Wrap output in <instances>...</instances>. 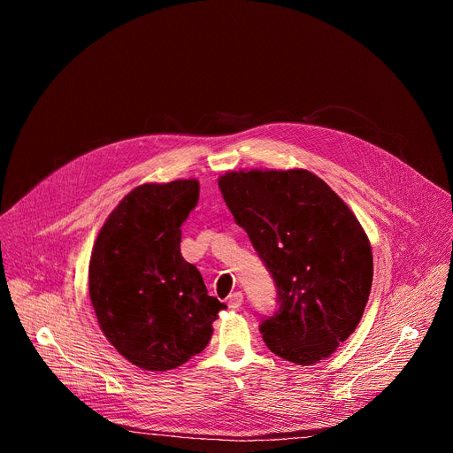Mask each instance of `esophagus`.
I'll return each mask as SVG.
<instances>
[{"label": "esophagus", "mask_w": 453, "mask_h": 453, "mask_svg": "<svg viewBox=\"0 0 453 453\" xmlns=\"http://www.w3.org/2000/svg\"><path fill=\"white\" fill-rule=\"evenodd\" d=\"M242 303H243V294H242V292H233V294L227 297L229 308H240Z\"/></svg>", "instance_id": "esophagus-1"}]
</instances>
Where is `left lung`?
Listing matches in <instances>:
<instances>
[{"label":"left lung","instance_id":"8db88e82","mask_svg":"<svg viewBox=\"0 0 453 453\" xmlns=\"http://www.w3.org/2000/svg\"><path fill=\"white\" fill-rule=\"evenodd\" d=\"M219 186L276 283L278 310L260 325L267 348L297 365L328 358L357 330L371 292L360 222L308 170L227 172Z\"/></svg>","mask_w":453,"mask_h":453}]
</instances>
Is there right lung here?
Instances as JSON below:
<instances>
[{"label": "right lung", "mask_w": 453, "mask_h": 453, "mask_svg": "<svg viewBox=\"0 0 453 453\" xmlns=\"http://www.w3.org/2000/svg\"><path fill=\"white\" fill-rule=\"evenodd\" d=\"M199 182L134 188L105 220L89 262V296L107 341L128 362L168 371L201 353L226 308L180 254Z\"/></svg>", "instance_id": "obj_1"}]
</instances>
